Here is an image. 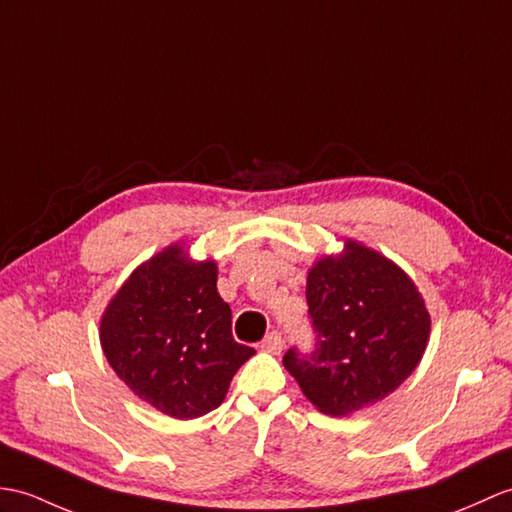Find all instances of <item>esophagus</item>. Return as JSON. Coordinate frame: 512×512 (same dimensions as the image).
I'll list each match as a JSON object with an SVG mask.
<instances>
[{"label": "esophagus", "mask_w": 512, "mask_h": 512, "mask_svg": "<svg viewBox=\"0 0 512 512\" xmlns=\"http://www.w3.org/2000/svg\"><path fill=\"white\" fill-rule=\"evenodd\" d=\"M261 349L268 353H279L283 349V338L279 331H270V334L261 340Z\"/></svg>", "instance_id": "esophagus-1"}]
</instances>
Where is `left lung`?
I'll list each match as a JSON object with an SVG mask.
<instances>
[{"instance_id": "obj_1", "label": "left lung", "mask_w": 512, "mask_h": 512, "mask_svg": "<svg viewBox=\"0 0 512 512\" xmlns=\"http://www.w3.org/2000/svg\"><path fill=\"white\" fill-rule=\"evenodd\" d=\"M314 349L296 347L283 366L314 406L344 417L390 395L423 358L430 314L412 279L384 255L347 242L307 275Z\"/></svg>"}]
</instances>
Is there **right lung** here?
Instances as JSON below:
<instances>
[{"label":"right lung","mask_w":512,"mask_h":512,"mask_svg":"<svg viewBox=\"0 0 512 512\" xmlns=\"http://www.w3.org/2000/svg\"><path fill=\"white\" fill-rule=\"evenodd\" d=\"M183 255L170 246L130 275L106 307L100 342L139 399L174 419H196L220 406L255 349L233 338L216 264Z\"/></svg>","instance_id":"right-lung-1"}]
</instances>
